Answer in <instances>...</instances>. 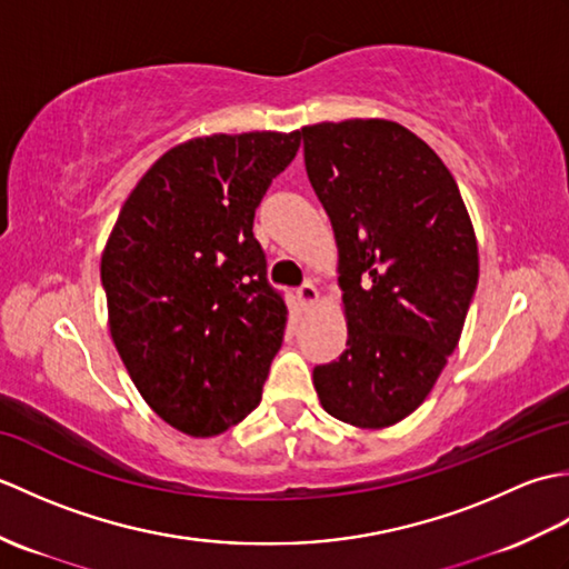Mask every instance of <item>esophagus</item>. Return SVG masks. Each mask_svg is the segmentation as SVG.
Segmentation results:
<instances>
[{"instance_id": "esophagus-1", "label": "esophagus", "mask_w": 569, "mask_h": 569, "mask_svg": "<svg viewBox=\"0 0 569 569\" xmlns=\"http://www.w3.org/2000/svg\"><path fill=\"white\" fill-rule=\"evenodd\" d=\"M296 298H298V303L303 306V308L316 306V300H318V288L308 281V283H303V286L298 288V291H296Z\"/></svg>"}]
</instances>
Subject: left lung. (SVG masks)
<instances>
[{
    "mask_svg": "<svg viewBox=\"0 0 569 569\" xmlns=\"http://www.w3.org/2000/svg\"><path fill=\"white\" fill-rule=\"evenodd\" d=\"M306 171L340 247L349 325L340 359L312 369L322 408L386 428L426 401L479 281L475 229L452 173L386 119L300 129Z\"/></svg>",
    "mask_w": 569,
    "mask_h": 569,
    "instance_id": "8db88e82",
    "label": "left lung"
}]
</instances>
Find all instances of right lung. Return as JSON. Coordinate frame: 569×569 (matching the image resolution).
<instances>
[{
    "label": "right lung",
    "mask_w": 569,
    "mask_h": 569,
    "mask_svg": "<svg viewBox=\"0 0 569 569\" xmlns=\"http://www.w3.org/2000/svg\"><path fill=\"white\" fill-rule=\"evenodd\" d=\"M298 147L300 131L186 141L117 217L100 266L112 340L143 401L180 432L217 435L261 401L288 310L253 212Z\"/></svg>",
    "instance_id": "obj_1"
}]
</instances>
